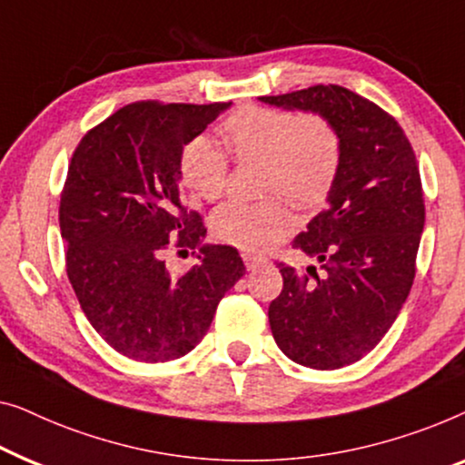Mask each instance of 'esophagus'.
<instances>
[{
    "label": "esophagus",
    "mask_w": 465,
    "mask_h": 465,
    "mask_svg": "<svg viewBox=\"0 0 465 465\" xmlns=\"http://www.w3.org/2000/svg\"><path fill=\"white\" fill-rule=\"evenodd\" d=\"M242 259H244L246 270H257V267L265 263L263 257H259V254H252V252H242Z\"/></svg>",
    "instance_id": "1"
}]
</instances>
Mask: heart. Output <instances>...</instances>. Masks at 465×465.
I'll list each match as a JSON object with an SVG mask.
<instances>
[{"label": "heart", "instance_id": "heart-1", "mask_svg": "<svg viewBox=\"0 0 465 465\" xmlns=\"http://www.w3.org/2000/svg\"><path fill=\"white\" fill-rule=\"evenodd\" d=\"M221 149L208 136L183 147V185L206 202L219 200L230 179L231 155L238 164H257L261 193H280L299 211H318L331 198L343 162V141L322 114L276 107H242L219 126ZM280 195L261 202H227L211 217L214 238L244 251L263 252L286 238L295 219Z\"/></svg>", "mask_w": 465, "mask_h": 465}]
</instances>
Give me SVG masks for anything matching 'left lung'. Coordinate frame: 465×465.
<instances>
[{
    "instance_id": "left-lung-1",
    "label": "left lung",
    "mask_w": 465,
    "mask_h": 465,
    "mask_svg": "<svg viewBox=\"0 0 465 465\" xmlns=\"http://www.w3.org/2000/svg\"><path fill=\"white\" fill-rule=\"evenodd\" d=\"M261 101L322 114L341 134V173L329 208L292 240L322 272L280 263L284 286L267 312L272 335L291 361L341 369L381 341L413 286L426 223L415 152L394 117L335 84Z\"/></svg>"
}]
</instances>
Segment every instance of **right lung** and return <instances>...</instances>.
Instances as JSON below:
<instances>
[{
	"label": "right lung",
	"instance_id": "obj_1",
	"mask_svg": "<svg viewBox=\"0 0 465 465\" xmlns=\"http://www.w3.org/2000/svg\"><path fill=\"white\" fill-rule=\"evenodd\" d=\"M230 104H126L88 130L71 158L58 208L69 282L94 331L133 361L192 351L246 272L233 246L202 244L206 227L179 192L183 147ZM170 239L201 248V263L183 277L165 270Z\"/></svg>",
	"mask_w": 465,
	"mask_h": 465
}]
</instances>
